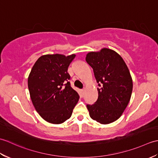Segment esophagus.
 Masks as SVG:
<instances>
[{
	"mask_svg": "<svg viewBox=\"0 0 158 158\" xmlns=\"http://www.w3.org/2000/svg\"><path fill=\"white\" fill-rule=\"evenodd\" d=\"M84 91H85V89H81V92H82V96L83 95V94H84Z\"/></svg>",
	"mask_w": 158,
	"mask_h": 158,
	"instance_id": "esophagus-1",
	"label": "esophagus"
}]
</instances>
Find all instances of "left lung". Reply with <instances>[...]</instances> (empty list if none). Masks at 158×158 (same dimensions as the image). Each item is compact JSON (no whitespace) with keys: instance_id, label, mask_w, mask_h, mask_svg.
Instances as JSON below:
<instances>
[{"instance_id":"obj_1","label":"left lung","mask_w":158,"mask_h":158,"mask_svg":"<svg viewBox=\"0 0 158 158\" xmlns=\"http://www.w3.org/2000/svg\"><path fill=\"white\" fill-rule=\"evenodd\" d=\"M98 83V97L92 105H87L89 116L101 124H108L122 116L130 100L133 83L129 69L116 52L102 48L87 53Z\"/></svg>"}]
</instances>
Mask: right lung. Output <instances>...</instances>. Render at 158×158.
Wrapping results in <instances>:
<instances>
[{"mask_svg":"<svg viewBox=\"0 0 158 158\" xmlns=\"http://www.w3.org/2000/svg\"><path fill=\"white\" fill-rule=\"evenodd\" d=\"M75 54L43 55L36 60L28 78L32 102L46 122H64L71 117L79 96L70 86L67 72Z\"/></svg>","mask_w":158,"mask_h":158,"instance_id":"obj_1","label":"right lung"}]
</instances>
